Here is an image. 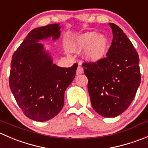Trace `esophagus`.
Wrapping results in <instances>:
<instances>
[{"instance_id": "esophagus-1", "label": "esophagus", "mask_w": 148, "mask_h": 148, "mask_svg": "<svg viewBox=\"0 0 148 148\" xmlns=\"http://www.w3.org/2000/svg\"><path fill=\"white\" fill-rule=\"evenodd\" d=\"M84 72V69L82 68V66H81L80 65H79L77 66V74H82Z\"/></svg>"}]
</instances>
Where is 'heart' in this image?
Returning a JSON list of instances; mask_svg holds the SVG:
<instances>
[{
    "mask_svg": "<svg viewBox=\"0 0 148 148\" xmlns=\"http://www.w3.org/2000/svg\"><path fill=\"white\" fill-rule=\"evenodd\" d=\"M109 41L103 34L95 32H86L72 37L68 44V49L71 52L79 53L85 49L84 57L86 61L96 62L106 56Z\"/></svg>",
    "mask_w": 148,
    "mask_h": 148,
    "instance_id": "heart-1",
    "label": "heart"
}]
</instances>
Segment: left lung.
<instances>
[{
    "mask_svg": "<svg viewBox=\"0 0 148 148\" xmlns=\"http://www.w3.org/2000/svg\"><path fill=\"white\" fill-rule=\"evenodd\" d=\"M109 25L113 39L106 57L82 66L94 110L102 117H115L133 101L141 75L138 53L131 41L118 26Z\"/></svg>",
    "mask_w": 148,
    "mask_h": 148,
    "instance_id": "1",
    "label": "left lung"
}]
</instances>
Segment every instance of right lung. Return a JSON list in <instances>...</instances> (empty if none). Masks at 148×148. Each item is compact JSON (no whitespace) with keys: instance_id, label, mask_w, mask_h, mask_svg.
Masks as SVG:
<instances>
[{"instance_id":"1","label":"right lung","mask_w":148,"mask_h":148,"mask_svg":"<svg viewBox=\"0 0 148 148\" xmlns=\"http://www.w3.org/2000/svg\"><path fill=\"white\" fill-rule=\"evenodd\" d=\"M60 36L59 24L33 29L12 56L9 86L23 114L44 122L63 108L66 89L75 77L77 64L62 68L53 64L49 52L38 41Z\"/></svg>"}]
</instances>
